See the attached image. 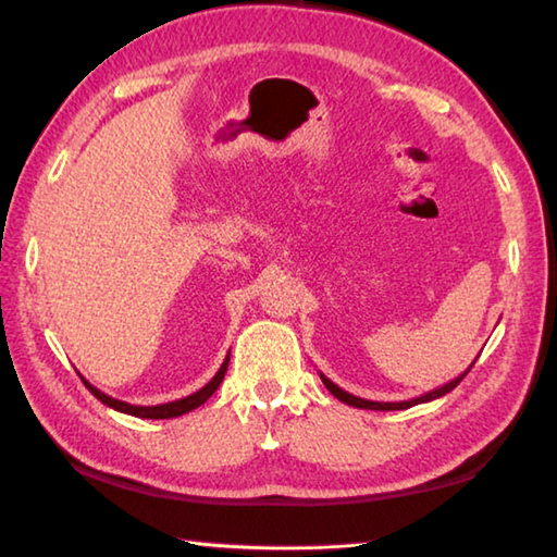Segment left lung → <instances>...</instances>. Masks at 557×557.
Wrapping results in <instances>:
<instances>
[{"label": "left lung", "mask_w": 557, "mask_h": 557, "mask_svg": "<svg viewBox=\"0 0 557 557\" xmlns=\"http://www.w3.org/2000/svg\"><path fill=\"white\" fill-rule=\"evenodd\" d=\"M474 366V363H471ZM471 366L469 369L461 373V375H457L455 381H449V383H445L443 387H435V389H431V393H425V395H421V397H413V399H407V401H371V399H361V397H357V395H349V393H345V389L342 387H337L333 381H330V377H325L323 373H321V381H323V385L330 389V393H333L339 401H345V405H349V407H359V409H373V411H397V409H409V407H413V405H423V401H431V399H437V397H443V395H447V393H453V389L461 383V377H465L469 371H471Z\"/></svg>", "instance_id": "obj_1"}]
</instances>
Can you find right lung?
<instances>
[{
  "label": "right lung",
  "instance_id": "obj_1",
  "mask_svg": "<svg viewBox=\"0 0 557 557\" xmlns=\"http://www.w3.org/2000/svg\"><path fill=\"white\" fill-rule=\"evenodd\" d=\"M227 363H230V354H227V359L222 361L220 371H218L215 375H212V381H210V383H206L203 387H200L198 393L188 395V397H182V399L168 401V405H156V407H138V405H128V401L114 399V397H110V395L100 393V389H98L96 385H90L83 375H81V381H83V385H86V387L90 389L92 395H96V397L102 401V405H108V407H112V409H116V411H122V413H132V417H138V419H174V417H182V413H188L191 409L200 407V405H203V401H208V399H210V395L215 393V389L220 387L224 373H227Z\"/></svg>",
  "mask_w": 557,
  "mask_h": 557
}]
</instances>
